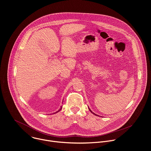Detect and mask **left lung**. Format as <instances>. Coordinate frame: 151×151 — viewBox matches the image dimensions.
I'll return each mask as SVG.
<instances>
[{
  "label": "left lung",
  "instance_id": "obj_1",
  "mask_svg": "<svg viewBox=\"0 0 151 151\" xmlns=\"http://www.w3.org/2000/svg\"><path fill=\"white\" fill-rule=\"evenodd\" d=\"M88 109H89V110H90V112H91V113H92V114H94V115H96V116H99V115H96V114H94V112H92V111H91V109H90V108H89V107H88Z\"/></svg>",
  "mask_w": 151,
  "mask_h": 151
}]
</instances>
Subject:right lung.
<instances>
[{"instance_id": "right-lung-1", "label": "right lung", "mask_w": 151, "mask_h": 151, "mask_svg": "<svg viewBox=\"0 0 151 151\" xmlns=\"http://www.w3.org/2000/svg\"><path fill=\"white\" fill-rule=\"evenodd\" d=\"M61 108H62V106H61V107H60V109H59V110H58V111H57V112H54V114H55V113H57V112H59V111H60V110H61Z\"/></svg>"}]
</instances>
